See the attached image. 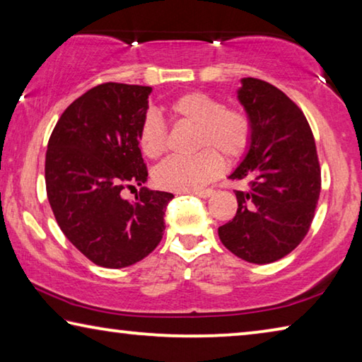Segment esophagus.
<instances>
[{"label": "esophagus", "mask_w": 362, "mask_h": 362, "mask_svg": "<svg viewBox=\"0 0 362 362\" xmlns=\"http://www.w3.org/2000/svg\"><path fill=\"white\" fill-rule=\"evenodd\" d=\"M193 194H196V196H199V198H209V196H212L214 194V189H201V192H194Z\"/></svg>", "instance_id": "1"}]
</instances>
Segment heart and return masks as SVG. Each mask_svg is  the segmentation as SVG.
Wrapping results in <instances>:
<instances>
[{"instance_id":"1","label":"heart","mask_w":362,"mask_h":362,"mask_svg":"<svg viewBox=\"0 0 362 362\" xmlns=\"http://www.w3.org/2000/svg\"><path fill=\"white\" fill-rule=\"evenodd\" d=\"M170 115L177 122L196 127L193 156H173L155 170L158 187L173 192H198L222 174L223 153L228 159H240L252 140V121L241 108L225 103L206 93H188L170 103ZM139 145L144 155L156 159L168 148V126L161 116L148 112L139 129Z\"/></svg>"}]
</instances>
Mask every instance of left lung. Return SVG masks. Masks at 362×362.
I'll return each mask as SVG.
<instances>
[{
    "mask_svg": "<svg viewBox=\"0 0 362 362\" xmlns=\"http://www.w3.org/2000/svg\"><path fill=\"white\" fill-rule=\"evenodd\" d=\"M238 99L252 121V140L230 175L238 211L218 226L223 246L250 263H272L292 252L310 230L321 192L316 144L305 115L283 90L243 78Z\"/></svg>",
    "mask_w": 362,
    "mask_h": 362,
    "instance_id": "8db88e82",
    "label": "left lung"
}]
</instances>
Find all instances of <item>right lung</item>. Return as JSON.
Returning a JSON list of instances; mask_svg holds the SVG:
<instances>
[{"label":"right lung","instance_id":"right-lung-1","mask_svg":"<svg viewBox=\"0 0 362 362\" xmlns=\"http://www.w3.org/2000/svg\"><path fill=\"white\" fill-rule=\"evenodd\" d=\"M150 86L103 83L70 103L49 137L46 192L69 241L95 265L124 268L145 259L164 235L173 193L142 188L148 177L139 148Z\"/></svg>","mask_w":362,"mask_h":362}]
</instances>
